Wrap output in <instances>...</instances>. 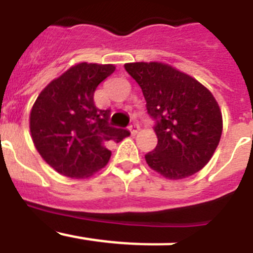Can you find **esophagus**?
<instances>
[{"label": "esophagus", "mask_w": 253, "mask_h": 253, "mask_svg": "<svg viewBox=\"0 0 253 253\" xmlns=\"http://www.w3.org/2000/svg\"><path fill=\"white\" fill-rule=\"evenodd\" d=\"M129 130H130L131 135H137V134L139 133V130H140L139 125H138V124L130 125V128H129Z\"/></svg>", "instance_id": "34e87169"}]
</instances>
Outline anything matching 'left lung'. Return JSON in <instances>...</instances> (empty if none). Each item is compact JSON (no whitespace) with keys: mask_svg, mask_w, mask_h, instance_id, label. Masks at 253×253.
<instances>
[{"mask_svg":"<svg viewBox=\"0 0 253 253\" xmlns=\"http://www.w3.org/2000/svg\"><path fill=\"white\" fill-rule=\"evenodd\" d=\"M137 81L147 110L157 120V147L147 165L169 180L193 176L213 157L223 131L222 111L213 93L191 76L162 62L124 64Z\"/></svg>","mask_w":253,"mask_h":253,"instance_id":"left-lung-1","label":"left lung"}]
</instances>
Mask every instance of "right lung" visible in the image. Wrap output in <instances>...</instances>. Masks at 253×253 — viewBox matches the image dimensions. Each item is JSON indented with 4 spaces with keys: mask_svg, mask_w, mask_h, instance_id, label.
<instances>
[{
    "mask_svg": "<svg viewBox=\"0 0 253 253\" xmlns=\"http://www.w3.org/2000/svg\"><path fill=\"white\" fill-rule=\"evenodd\" d=\"M114 71V64H75L49 82L31 107L33 143L60 175L77 180L91 177L110 160L107 144L130 134L107 124L110 110H100L93 102L97 86Z\"/></svg>",
    "mask_w": 253,
    "mask_h": 253,
    "instance_id": "obj_1",
    "label": "right lung"
}]
</instances>
